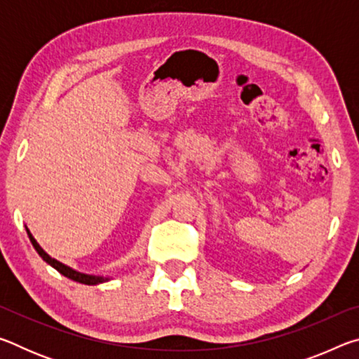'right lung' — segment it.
I'll list each match as a JSON object with an SVG mask.
<instances>
[{
    "label": "right lung",
    "instance_id": "1",
    "mask_svg": "<svg viewBox=\"0 0 359 359\" xmlns=\"http://www.w3.org/2000/svg\"><path fill=\"white\" fill-rule=\"evenodd\" d=\"M27 233H28V238L29 241H32V244L34 247V250L39 253V257L46 261V263L50 264L52 267H55V269L60 272V274H63L65 277L71 278V280L74 282H79V283H85V285H98V283H102L109 280V278H104V277H96V276H88V274H82V272H77L74 269H71L69 266H66L63 263H60V261H57L55 258L48 257V255L42 250L41 245L36 242V239L32 236V233H29V229L27 228Z\"/></svg>",
    "mask_w": 359,
    "mask_h": 359
}]
</instances>
